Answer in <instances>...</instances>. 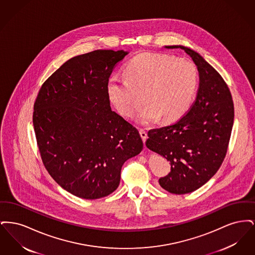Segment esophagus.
Masks as SVG:
<instances>
[{"label": "esophagus", "instance_id": "1", "mask_svg": "<svg viewBox=\"0 0 255 255\" xmlns=\"http://www.w3.org/2000/svg\"><path fill=\"white\" fill-rule=\"evenodd\" d=\"M139 134H140V136H141V138H142V140H143V143L145 144L147 133H146L145 131H144L143 129H140V130H139Z\"/></svg>", "mask_w": 255, "mask_h": 255}]
</instances>
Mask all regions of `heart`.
<instances>
[{
    "label": "heart",
    "mask_w": 255,
    "mask_h": 255,
    "mask_svg": "<svg viewBox=\"0 0 255 255\" xmlns=\"http://www.w3.org/2000/svg\"><path fill=\"white\" fill-rule=\"evenodd\" d=\"M126 79L111 78L107 93L111 103L123 117H132L142 95L144 107L136 115L142 125L160 121L174 122L190 108L194 101L199 72L192 61L143 52L124 68Z\"/></svg>",
    "instance_id": "obj_1"
}]
</instances>
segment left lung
Instances as JSON below:
<instances>
[{
    "instance_id": "8db88e82",
    "label": "left lung",
    "mask_w": 255,
    "mask_h": 255,
    "mask_svg": "<svg viewBox=\"0 0 255 255\" xmlns=\"http://www.w3.org/2000/svg\"><path fill=\"white\" fill-rule=\"evenodd\" d=\"M182 49L197 66L200 84L190 110L169 126L148 132L146 146L169 160L171 171L158 180L173 194L193 192L208 182L226 157L234 120L231 92L220 73L198 52Z\"/></svg>"
}]
</instances>
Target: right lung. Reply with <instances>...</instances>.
Listing matches in <instances>:
<instances>
[{"instance_id":"obj_1","label":"right lung","mask_w":255,"mask_h":255,"mask_svg":"<svg viewBox=\"0 0 255 255\" xmlns=\"http://www.w3.org/2000/svg\"><path fill=\"white\" fill-rule=\"evenodd\" d=\"M124 50L97 49L65 62L41 87L33 127L42 161L62 188L87 200L113 193L123 163L143 142L111 109L107 87Z\"/></svg>"}]
</instances>
